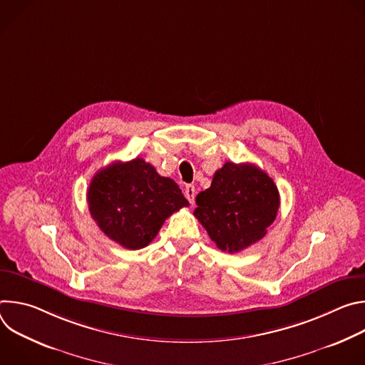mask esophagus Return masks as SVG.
<instances>
[{
    "label": "esophagus",
    "instance_id": "1",
    "mask_svg": "<svg viewBox=\"0 0 365 365\" xmlns=\"http://www.w3.org/2000/svg\"><path fill=\"white\" fill-rule=\"evenodd\" d=\"M195 195H196L195 186H193V185H186V187H185V196H186V199H187L192 205L195 203Z\"/></svg>",
    "mask_w": 365,
    "mask_h": 365
}]
</instances>
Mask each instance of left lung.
<instances>
[{"mask_svg":"<svg viewBox=\"0 0 365 365\" xmlns=\"http://www.w3.org/2000/svg\"><path fill=\"white\" fill-rule=\"evenodd\" d=\"M193 215L222 251L238 252L267 234L280 195L273 179L251 163L227 162L211 187L197 193Z\"/></svg>","mask_w":365,"mask_h":365,"instance_id":"8db88e82","label":"left lung"}]
</instances>
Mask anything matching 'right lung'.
Instances as JSON below:
<instances>
[{
  "mask_svg": "<svg viewBox=\"0 0 365 365\" xmlns=\"http://www.w3.org/2000/svg\"><path fill=\"white\" fill-rule=\"evenodd\" d=\"M88 205L103 234L124 248L140 250L189 202L172 179L137 158L101 169L91 180Z\"/></svg>",
  "mask_w": 365,
  "mask_h": 365,
  "instance_id": "1",
  "label": "right lung"
}]
</instances>
